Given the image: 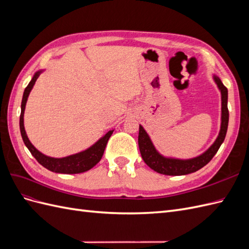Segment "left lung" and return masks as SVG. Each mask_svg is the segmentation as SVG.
I'll return each mask as SVG.
<instances>
[{
  "instance_id": "left-lung-1",
  "label": "left lung",
  "mask_w": 249,
  "mask_h": 249,
  "mask_svg": "<svg viewBox=\"0 0 249 249\" xmlns=\"http://www.w3.org/2000/svg\"><path fill=\"white\" fill-rule=\"evenodd\" d=\"M213 80L219 89L221 94V118H220V130L218 136L207 150L202 154L190 158V159H178L163 156L158 152L154 143L150 139L149 135L141 124H139L138 144L140 154L143 161L146 163L153 170L165 176H185L195 172L207 165L215 154L218 152L220 145L223 143L225 135H227L229 125V110H228V89L221 80L213 73Z\"/></svg>"
}]
</instances>
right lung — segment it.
I'll use <instances>...</instances> for the list:
<instances>
[{
  "mask_svg": "<svg viewBox=\"0 0 249 249\" xmlns=\"http://www.w3.org/2000/svg\"><path fill=\"white\" fill-rule=\"evenodd\" d=\"M43 71L44 70H40V71H37L34 73L32 80L30 81L29 85L25 89L24 95H22L21 106H20L21 111H20V116H19V129H20L22 141H24L25 145L30 150V153L32 154V156L37 161H38L39 164L42 165L44 168H47L56 173H65V175H73V173L85 172L89 169H91L101 161L105 152V148H106L107 142L111 137L113 132H114V130H110L95 143H93L91 146H89L88 148L82 150V152L77 154H73L63 158H53L40 153L39 150L32 144L31 141L29 140L27 136L25 125H24V114H25L26 104L28 101L29 94L33 89L36 80L38 79V77Z\"/></svg>",
  "mask_w": 249,
  "mask_h": 249,
  "instance_id": "1",
  "label": "right lung"
}]
</instances>
